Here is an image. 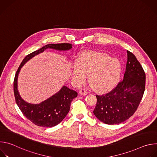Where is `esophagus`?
Masks as SVG:
<instances>
[{"label":"esophagus","mask_w":157,"mask_h":157,"mask_svg":"<svg viewBox=\"0 0 157 157\" xmlns=\"http://www.w3.org/2000/svg\"><path fill=\"white\" fill-rule=\"evenodd\" d=\"M79 94L81 95V96H86V95L87 94V92L84 89H80L79 91Z\"/></svg>","instance_id":"34e87169"}]
</instances>
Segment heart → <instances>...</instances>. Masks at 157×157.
<instances>
[{"label":"heart","mask_w":157,"mask_h":157,"mask_svg":"<svg viewBox=\"0 0 157 157\" xmlns=\"http://www.w3.org/2000/svg\"><path fill=\"white\" fill-rule=\"evenodd\" d=\"M71 78L80 85L89 76L93 90L99 93L111 91L118 84L122 72V64L117 58L104 53L87 52L79 55L71 66Z\"/></svg>","instance_id":"obj_1"}]
</instances>
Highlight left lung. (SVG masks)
<instances>
[{
    "mask_svg": "<svg viewBox=\"0 0 157 157\" xmlns=\"http://www.w3.org/2000/svg\"><path fill=\"white\" fill-rule=\"evenodd\" d=\"M127 53L123 81L107 94L96 95L93 113L106 124H118L129 119L137 109L145 91V73L136 56L128 50Z\"/></svg>",
    "mask_w": 157,
    "mask_h": 157,
    "instance_id": "8db88e82",
    "label": "left lung"
}]
</instances>
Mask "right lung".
<instances>
[{
	"instance_id": "right-lung-1",
	"label": "right lung",
	"mask_w": 157,
	"mask_h": 157,
	"mask_svg": "<svg viewBox=\"0 0 157 157\" xmlns=\"http://www.w3.org/2000/svg\"><path fill=\"white\" fill-rule=\"evenodd\" d=\"M48 48L61 52L68 51L72 48V44L70 43L48 44L28 55L21 61L15 74L13 82L15 101L21 113L33 124L43 127H52L59 124L70 111L71 101L78 96L76 91L63 86L58 92L39 104L29 103L20 96L18 91V77L21 68L30 59Z\"/></svg>"
}]
</instances>
